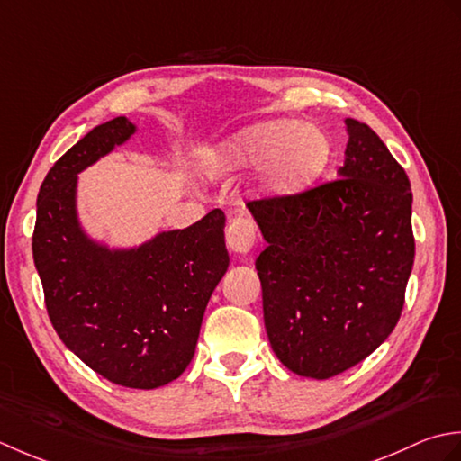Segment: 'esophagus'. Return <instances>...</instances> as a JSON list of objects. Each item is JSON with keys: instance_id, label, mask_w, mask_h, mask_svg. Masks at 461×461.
Returning <instances> with one entry per match:
<instances>
[{"instance_id": "esophagus-1", "label": "esophagus", "mask_w": 461, "mask_h": 461, "mask_svg": "<svg viewBox=\"0 0 461 461\" xmlns=\"http://www.w3.org/2000/svg\"><path fill=\"white\" fill-rule=\"evenodd\" d=\"M257 229L250 219L237 217L229 222L227 227V247L237 252V255H247L255 247Z\"/></svg>"}]
</instances>
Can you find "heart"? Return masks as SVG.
Here are the masks:
<instances>
[{"instance_id": "heart-1", "label": "heart", "mask_w": 461, "mask_h": 461, "mask_svg": "<svg viewBox=\"0 0 461 461\" xmlns=\"http://www.w3.org/2000/svg\"><path fill=\"white\" fill-rule=\"evenodd\" d=\"M330 158V139L314 123L265 119L211 143L201 153L209 176L257 168L255 191L262 196H290L312 185Z\"/></svg>"}]
</instances>
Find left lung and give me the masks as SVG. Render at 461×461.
<instances>
[{
	"label": "left lung",
	"instance_id": "1",
	"mask_svg": "<svg viewBox=\"0 0 461 461\" xmlns=\"http://www.w3.org/2000/svg\"><path fill=\"white\" fill-rule=\"evenodd\" d=\"M344 123L336 181L247 204L267 240L255 267L270 346L290 372L314 380L386 340L414 267L408 175L368 125Z\"/></svg>",
	"mask_w": 461,
	"mask_h": 461
}]
</instances>
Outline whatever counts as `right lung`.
Returning <instances> with one entry per match:
<instances>
[{
	"instance_id": "1",
	"label": "right lung",
	"mask_w": 461,
	"mask_h": 461,
	"mask_svg": "<svg viewBox=\"0 0 461 461\" xmlns=\"http://www.w3.org/2000/svg\"><path fill=\"white\" fill-rule=\"evenodd\" d=\"M135 133L133 121L115 117L51 167L37 194L32 247L63 344L113 384L153 390L191 364L229 252L221 209L135 244H111L83 227L79 175Z\"/></svg>"
}]
</instances>
